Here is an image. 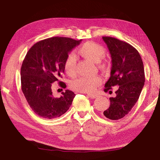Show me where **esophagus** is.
Instances as JSON below:
<instances>
[{
	"mask_svg": "<svg viewBox=\"0 0 160 160\" xmlns=\"http://www.w3.org/2000/svg\"><path fill=\"white\" fill-rule=\"evenodd\" d=\"M87 96H89L91 98H96L98 97V95L96 94H92V93H87Z\"/></svg>",
	"mask_w": 160,
	"mask_h": 160,
	"instance_id": "34e87169",
	"label": "esophagus"
}]
</instances>
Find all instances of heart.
<instances>
[{
  "mask_svg": "<svg viewBox=\"0 0 160 160\" xmlns=\"http://www.w3.org/2000/svg\"><path fill=\"white\" fill-rule=\"evenodd\" d=\"M78 52L88 60L98 64L101 68H105V64L101 63L102 59L105 56V49L101 45L95 42H88L80 47ZM76 58L73 54H70L66 58L64 68L68 76H74L76 73ZM102 79L99 76L93 77H80L70 82L71 88L82 93H92L94 92L97 87L101 85Z\"/></svg>",
  "mask_w": 160,
  "mask_h": 160,
  "instance_id": "heart-1",
  "label": "heart"
}]
</instances>
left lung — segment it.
<instances>
[{"label":"left lung","mask_w":160,"mask_h":160,"mask_svg":"<svg viewBox=\"0 0 160 160\" xmlns=\"http://www.w3.org/2000/svg\"><path fill=\"white\" fill-rule=\"evenodd\" d=\"M112 58L110 77L104 89L119 86L114 98H109L110 105L103 112L111 120L124 117L139 99L144 85L145 74L142 58L135 48L123 41L111 37H102Z\"/></svg>","instance_id":"obj_1"}]
</instances>
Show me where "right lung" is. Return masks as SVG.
<instances>
[{
	"label": "right lung",
	"instance_id": "right-lung-1",
	"mask_svg": "<svg viewBox=\"0 0 160 160\" xmlns=\"http://www.w3.org/2000/svg\"><path fill=\"white\" fill-rule=\"evenodd\" d=\"M81 41L51 37L36 43L27 52L21 68V89L30 107L39 117L58 118L71 107L76 94L67 89L56 98L52 95V83L62 78L66 58ZM59 84L62 88L67 87L61 81Z\"/></svg>",
	"mask_w": 160,
	"mask_h": 160
}]
</instances>
